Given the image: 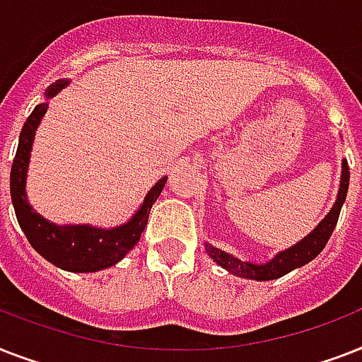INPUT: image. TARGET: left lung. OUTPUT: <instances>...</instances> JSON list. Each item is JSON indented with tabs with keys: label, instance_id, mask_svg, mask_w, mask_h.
I'll list each match as a JSON object with an SVG mask.
<instances>
[{
	"label": "left lung",
	"instance_id": "1",
	"mask_svg": "<svg viewBox=\"0 0 362 362\" xmlns=\"http://www.w3.org/2000/svg\"><path fill=\"white\" fill-rule=\"evenodd\" d=\"M348 186H349V167L348 161L342 163V180H340V192H338V199L334 206L331 209V212L325 216V220L321 221L320 226L315 227L314 231L310 233L308 237H304L303 240L291 246L286 252L278 253L272 261L264 264H255L247 263V261H240V259L233 257L229 253L221 252L218 247L209 246L206 244V252L216 263L227 269L233 274L242 276V278H252V280H276L280 276L291 272L293 269L297 267H303V264L310 263L312 259L321 253V250L327 246V242L331 238L334 227H337L338 216H340V210H342V204L346 201V195H348Z\"/></svg>",
	"mask_w": 362,
	"mask_h": 362
}]
</instances>
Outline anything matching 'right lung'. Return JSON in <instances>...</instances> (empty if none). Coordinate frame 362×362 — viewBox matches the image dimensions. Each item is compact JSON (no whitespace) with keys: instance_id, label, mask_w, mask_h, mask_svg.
<instances>
[{"instance_id":"obj_1","label":"right lung","mask_w":362,"mask_h":362,"mask_svg":"<svg viewBox=\"0 0 362 362\" xmlns=\"http://www.w3.org/2000/svg\"><path fill=\"white\" fill-rule=\"evenodd\" d=\"M67 86V81H58L47 90V98H52ZM48 105H37L28 116L24 127L20 131L18 148L11 167V199L14 204V214L18 220L25 238L42 257L56 267L71 272H95L109 269L118 263L131 247L135 246L141 233L148 223L150 209L159 197L167 178L156 184L148 192L144 203L125 226L115 229H95L90 226H65L59 227L33 212L25 197V173L30 163L31 144L41 118L47 112Z\"/></svg>"}]
</instances>
